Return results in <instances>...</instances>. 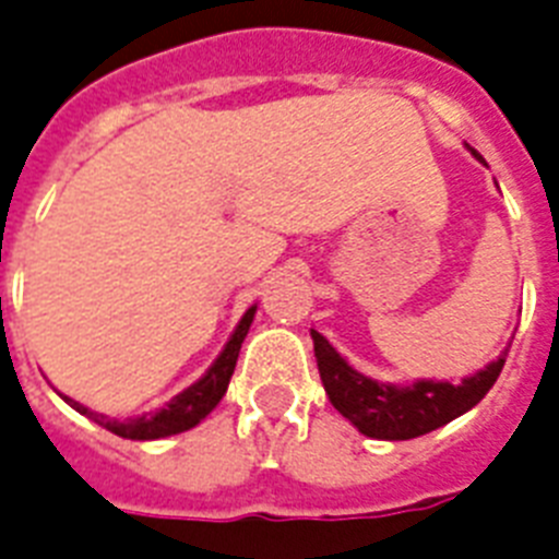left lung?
Instances as JSON below:
<instances>
[{
	"instance_id": "1",
	"label": "left lung",
	"mask_w": 559,
	"mask_h": 559,
	"mask_svg": "<svg viewBox=\"0 0 559 559\" xmlns=\"http://www.w3.org/2000/svg\"><path fill=\"white\" fill-rule=\"evenodd\" d=\"M474 157H479V154L474 152ZM310 335L321 382H324L326 396H330L335 411L342 413L344 419H350L365 437L390 439V442L425 437V433L442 428L462 413H468L471 407L483 402L485 393L500 379L502 365H506V353H502L485 370L462 379V384L421 379V382H413L411 388H396V384L367 379L365 373L353 370L338 356V350L326 342L324 335L316 333V330H310Z\"/></svg>"
}]
</instances>
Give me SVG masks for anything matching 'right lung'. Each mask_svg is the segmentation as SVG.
Instances as JSON below:
<instances>
[{
    "label": "right lung",
    "instance_id": "right-lung-1",
    "mask_svg": "<svg viewBox=\"0 0 559 559\" xmlns=\"http://www.w3.org/2000/svg\"><path fill=\"white\" fill-rule=\"evenodd\" d=\"M252 319H255V307H249V310L243 312V319L235 326L233 338L226 342L224 353L215 358V365L209 367L206 376L198 379L192 388H186L183 393H177L169 405L157 407V411L134 416V419H108L103 413L88 411V407L74 402V399L66 396V402L74 407L76 413H83V416H88V419H94L97 425H103V428L111 430V433H117V437L122 439H140V442H143V439H163L175 437V433H183V430L194 428L201 419H206L209 413L215 411L217 402L224 399L226 388H229V379H233L235 373V365H238L240 344L247 338Z\"/></svg>",
    "mask_w": 559,
    "mask_h": 559
}]
</instances>
